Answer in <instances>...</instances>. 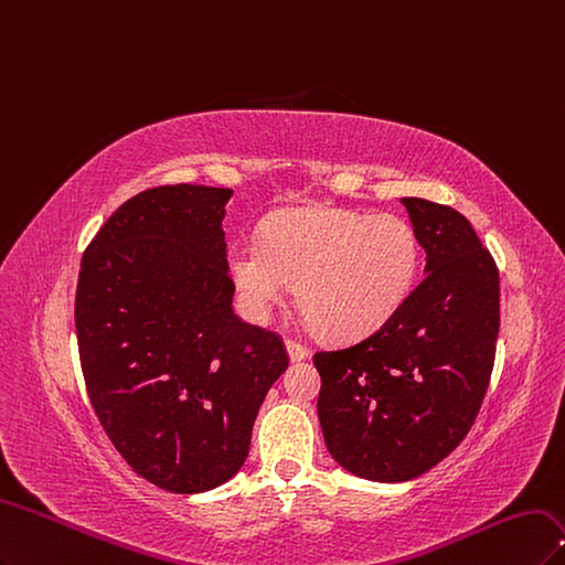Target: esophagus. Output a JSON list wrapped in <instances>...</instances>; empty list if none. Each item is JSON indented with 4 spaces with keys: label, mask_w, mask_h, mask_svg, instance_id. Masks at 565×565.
<instances>
[{
    "label": "esophagus",
    "mask_w": 565,
    "mask_h": 565,
    "mask_svg": "<svg viewBox=\"0 0 565 565\" xmlns=\"http://www.w3.org/2000/svg\"><path fill=\"white\" fill-rule=\"evenodd\" d=\"M286 352H288V356H290V361H294V363L307 359V350L296 340H286Z\"/></svg>",
    "instance_id": "esophagus-1"
}]
</instances>
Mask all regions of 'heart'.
Returning <instances> with one entry per match:
<instances>
[{
    "instance_id": "1",
    "label": "heart",
    "mask_w": 565,
    "mask_h": 565,
    "mask_svg": "<svg viewBox=\"0 0 565 565\" xmlns=\"http://www.w3.org/2000/svg\"><path fill=\"white\" fill-rule=\"evenodd\" d=\"M423 246L402 215L312 206L271 215L263 242L236 239L227 271L244 315L267 323L298 286L305 319L333 340L385 326L420 277Z\"/></svg>"
}]
</instances>
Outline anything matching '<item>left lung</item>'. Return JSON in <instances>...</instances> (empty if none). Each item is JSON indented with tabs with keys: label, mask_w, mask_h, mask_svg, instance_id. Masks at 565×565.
I'll return each mask as SVG.
<instances>
[{
	"label": "left lung",
	"mask_w": 565,
	"mask_h": 565,
	"mask_svg": "<svg viewBox=\"0 0 565 565\" xmlns=\"http://www.w3.org/2000/svg\"><path fill=\"white\" fill-rule=\"evenodd\" d=\"M425 248V279L375 333L317 352L319 423L333 460L354 477L398 483L458 448L493 373L500 277L462 213L404 196Z\"/></svg>",
	"instance_id": "left-lung-1"
}]
</instances>
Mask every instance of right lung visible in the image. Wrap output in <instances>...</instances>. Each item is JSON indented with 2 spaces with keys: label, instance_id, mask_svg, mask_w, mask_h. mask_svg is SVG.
Masks as SVG:
<instances>
[{
  "label": "right lung",
  "instance_id": "obj_1",
  "mask_svg": "<svg viewBox=\"0 0 565 565\" xmlns=\"http://www.w3.org/2000/svg\"><path fill=\"white\" fill-rule=\"evenodd\" d=\"M232 190L163 185L124 202L88 244L75 326L86 392L136 475L204 493L242 469L256 415L288 356L234 315Z\"/></svg>",
  "mask_w": 565,
  "mask_h": 565
}]
</instances>
